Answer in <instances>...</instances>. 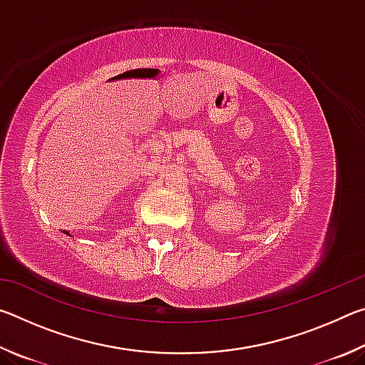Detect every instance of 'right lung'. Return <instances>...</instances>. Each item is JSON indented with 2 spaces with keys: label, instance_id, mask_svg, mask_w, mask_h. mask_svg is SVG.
Wrapping results in <instances>:
<instances>
[{
  "label": "right lung",
  "instance_id": "right-lung-1",
  "mask_svg": "<svg viewBox=\"0 0 365 365\" xmlns=\"http://www.w3.org/2000/svg\"><path fill=\"white\" fill-rule=\"evenodd\" d=\"M66 233H67V232H66ZM67 235H69V233H67Z\"/></svg>",
  "mask_w": 365,
  "mask_h": 365
}]
</instances>
